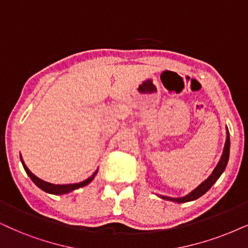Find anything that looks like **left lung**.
I'll return each mask as SVG.
<instances>
[{"label": "left lung", "instance_id": "left-lung-1", "mask_svg": "<svg viewBox=\"0 0 248 248\" xmlns=\"http://www.w3.org/2000/svg\"><path fill=\"white\" fill-rule=\"evenodd\" d=\"M229 155H230V135H229V130L227 128V140H225V144H224L223 153H222L220 161H218L217 166H216L214 170H213L211 176H209L207 180L203 181L202 183L200 184L199 186H197L193 191H191L189 194H186V196L184 197H181V198H170V197H166V196H160V197L162 199L170 200V202H192V200L198 199L199 197H202V194H205L209 189H211L213 184L218 180V177H220L221 174L223 173L225 167H227L228 165Z\"/></svg>", "mask_w": 248, "mask_h": 248}]
</instances>
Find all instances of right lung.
I'll return each instance as SVG.
<instances>
[{
    "label": "right lung",
    "instance_id": "1",
    "mask_svg": "<svg viewBox=\"0 0 248 248\" xmlns=\"http://www.w3.org/2000/svg\"><path fill=\"white\" fill-rule=\"evenodd\" d=\"M20 160H21V164H23L24 166V169L25 171H26L28 176L31 177V180H32L34 183L36 184L37 186L40 187L41 190L46 191V192L48 193H51V194H64V193H68L71 192V191L73 190H77V189H80V187H83L88 186V184L90 183L93 180V177H95V175L97 174V170L95 171V173L93 174V176H90L89 178H87V180H84L82 182H80V183H74V184H52V183H49V182H46L43 180H41V178H39L37 176H35L32 171L30 170V169L27 168V166L25 165V162L23 160V158H21L20 155Z\"/></svg>",
    "mask_w": 248,
    "mask_h": 248
}]
</instances>
